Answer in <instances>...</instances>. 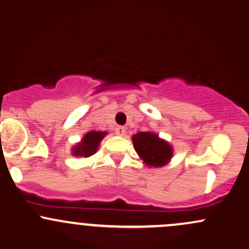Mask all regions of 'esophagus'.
Masks as SVG:
<instances>
[{
  "instance_id": "obj_1",
  "label": "esophagus",
  "mask_w": 249,
  "mask_h": 249,
  "mask_svg": "<svg viewBox=\"0 0 249 249\" xmlns=\"http://www.w3.org/2000/svg\"><path fill=\"white\" fill-rule=\"evenodd\" d=\"M115 132H116L117 135H124L125 128L124 127H117L115 129Z\"/></svg>"
}]
</instances>
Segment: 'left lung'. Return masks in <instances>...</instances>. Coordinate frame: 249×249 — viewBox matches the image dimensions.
<instances>
[{"mask_svg":"<svg viewBox=\"0 0 249 249\" xmlns=\"http://www.w3.org/2000/svg\"><path fill=\"white\" fill-rule=\"evenodd\" d=\"M133 143L140 158L150 167L163 166L173 155L172 147L154 133H138L133 136Z\"/></svg>","mask_w":249,"mask_h":249,"instance_id":"left-lung-1","label":"left lung"}]
</instances>
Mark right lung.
I'll return each instance as SVG.
<instances>
[{"mask_svg":"<svg viewBox=\"0 0 249 249\" xmlns=\"http://www.w3.org/2000/svg\"><path fill=\"white\" fill-rule=\"evenodd\" d=\"M106 134H107L106 132H95V130L87 133L83 136L82 141L76 147L72 148V154L76 156H85V158L93 155L99 148L100 142L105 138Z\"/></svg>","mask_w":249,"mask_h":249,"instance_id":"1","label":"right lung"}]
</instances>
